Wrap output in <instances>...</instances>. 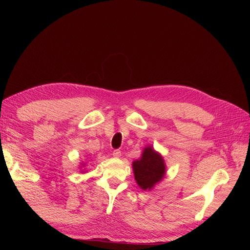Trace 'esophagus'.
Listing matches in <instances>:
<instances>
[{
    "label": "esophagus",
    "instance_id": "obj_1",
    "mask_svg": "<svg viewBox=\"0 0 250 250\" xmlns=\"http://www.w3.org/2000/svg\"><path fill=\"white\" fill-rule=\"evenodd\" d=\"M112 154H113V156L115 157V158H120V157L122 156V152L120 150H114Z\"/></svg>",
    "mask_w": 250,
    "mask_h": 250
}]
</instances>
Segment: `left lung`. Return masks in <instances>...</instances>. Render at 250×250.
Instances as JSON below:
<instances>
[{"label":"left lung","instance_id":"left-lung-1","mask_svg":"<svg viewBox=\"0 0 250 250\" xmlns=\"http://www.w3.org/2000/svg\"><path fill=\"white\" fill-rule=\"evenodd\" d=\"M135 180L143 190H151L163 180L166 164L163 156L152 146L144 148L142 156L132 163Z\"/></svg>","mask_w":250,"mask_h":250}]
</instances>
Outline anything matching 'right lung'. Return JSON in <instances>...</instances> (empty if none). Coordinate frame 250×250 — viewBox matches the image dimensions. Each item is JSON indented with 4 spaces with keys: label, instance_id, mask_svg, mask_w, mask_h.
<instances>
[{
    "label": "right lung",
    "instance_id": "right-lung-1",
    "mask_svg": "<svg viewBox=\"0 0 250 250\" xmlns=\"http://www.w3.org/2000/svg\"><path fill=\"white\" fill-rule=\"evenodd\" d=\"M85 166H86V162H82V163H80V167H79V169H80V172L81 173H85L87 170H85ZM84 167V169H83V168Z\"/></svg>",
    "mask_w": 250,
    "mask_h": 250
}]
</instances>
